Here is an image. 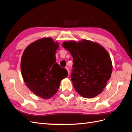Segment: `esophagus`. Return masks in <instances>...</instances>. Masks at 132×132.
<instances>
[{"label":"esophagus","instance_id":"esophagus-1","mask_svg":"<svg viewBox=\"0 0 132 132\" xmlns=\"http://www.w3.org/2000/svg\"><path fill=\"white\" fill-rule=\"evenodd\" d=\"M65 68H66V69L67 70V71H68V74H69V68L68 67H66Z\"/></svg>","mask_w":132,"mask_h":132}]
</instances>
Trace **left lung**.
<instances>
[{
  "label": "left lung",
  "instance_id": "1",
  "mask_svg": "<svg viewBox=\"0 0 132 132\" xmlns=\"http://www.w3.org/2000/svg\"><path fill=\"white\" fill-rule=\"evenodd\" d=\"M63 47L73 57L71 80L75 90L85 98L102 93L112 71L111 59L106 50L88 40L64 42Z\"/></svg>",
  "mask_w": 132,
  "mask_h": 132
}]
</instances>
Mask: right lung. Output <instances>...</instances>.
Returning <instances> with one entry per match:
<instances>
[{"label": "right lung", "mask_w": 132, "mask_h": 132, "mask_svg": "<svg viewBox=\"0 0 132 132\" xmlns=\"http://www.w3.org/2000/svg\"><path fill=\"white\" fill-rule=\"evenodd\" d=\"M57 42L51 38H44L32 43L23 52L21 70L26 85L30 91L43 98L56 94L67 70L56 62Z\"/></svg>", "instance_id": "add662e5"}]
</instances>
